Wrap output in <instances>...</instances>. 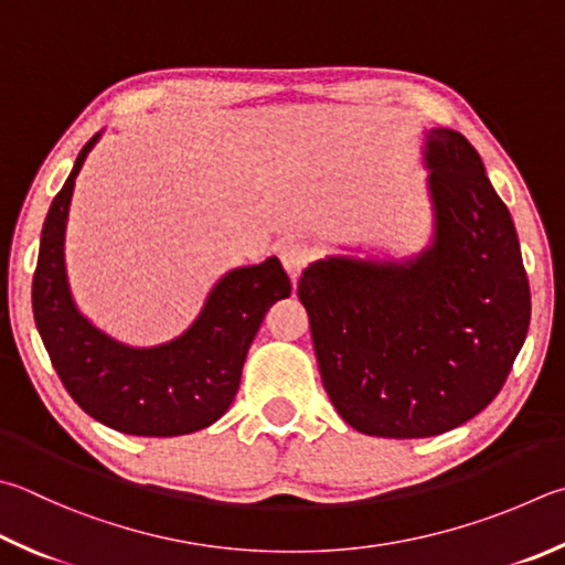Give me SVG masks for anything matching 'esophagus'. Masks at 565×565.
I'll list each match as a JSON object with an SVG mask.
<instances>
[{"instance_id":"1","label":"esophagus","mask_w":565,"mask_h":565,"mask_svg":"<svg viewBox=\"0 0 565 565\" xmlns=\"http://www.w3.org/2000/svg\"><path fill=\"white\" fill-rule=\"evenodd\" d=\"M279 256H281L284 269L289 271V276L296 281V279H299V276H301V271L306 269V264H309V262L313 259V252H311V247H309V244H306V242H301V239H289V242L281 244Z\"/></svg>"}]
</instances>
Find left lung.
I'll use <instances>...</instances> for the list:
<instances>
[{"mask_svg": "<svg viewBox=\"0 0 565 565\" xmlns=\"http://www.w3.org/2000/svg\"><path fill=\"white\" fill-rule=\"evenodd\" d=\"M435 232L409 259L326 256L299 279L333 407L363 435H443L479 415L526 341L531 291L516 227L479 152L425 132Z\"/></svg>", "mask_w": 565, "mask_h": 565, "instance_id": "obj_1", "label": "left lung"}]
</instances>
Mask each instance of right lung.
<instances>
[{"instance_id":"right-lung-1","label":"right lung","mask_w":565,"mask_h":565,"mask_svg":"<svg viewBox=\"0 0 565 565\" xmlns=\"http://www.w3.org/2000/svg\"><path fill=\"white\" fill-rule=\"evenodd\" d=\"M98 138L78 152L41 230L32 284L39 335L68 395L98 423L138 437L198 433L230 409L254 335L271 303L291 296V281L269 256L224 274L188 331L168 343L136 348L100 331L78 311L64 259L74 182Z\"/></svg>"}]
</instances>
